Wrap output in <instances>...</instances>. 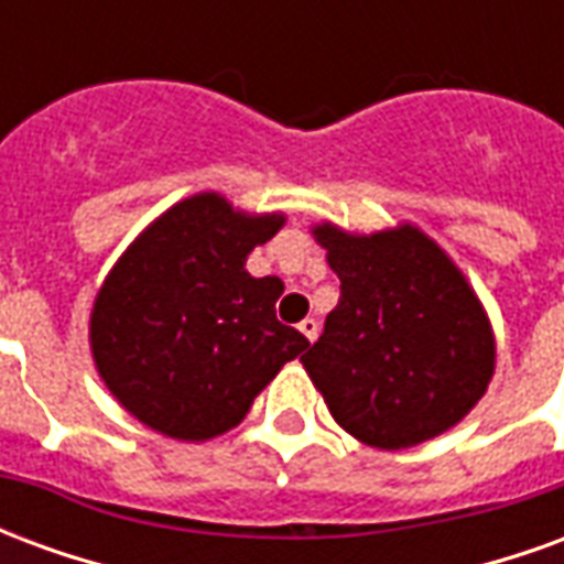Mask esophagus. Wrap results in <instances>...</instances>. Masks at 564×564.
<instances>
[{"label": "esophagus", "mask_w": 564, "mask_h": 564, "mask_svg": "<svg viewBox=\"0 0 564 564\" xmlns=\"http://www.w3.org/2000/svg\"><path fill=\"white\" fill-rule=\"evenodd\" d=\"M299 332L305 335L307 341L314 344V341H317V335H319V323L314 317H305L302 323H299Z\"/></svg>", "instance_id": "esophagus-1"}]
</instances>
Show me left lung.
Returning <instances> with one entry per match:
<instances>
[{
  "mask_svg": "<svg viewBox=\"0 0 564 564\" xmlns=\"http://www.w3.org/2000/svg\"><path fill=\"white\" fill-rule=\"evenodd\" d=\"M314 235L329 250L341 299L302 362L332 416L380 449L447 432L496 366L471 286L414 226L354 238L326 223Z\"/></svg>",
  "mask_w": 564,
  "mask_h": 564,
  "instance_id": "left-lung-1",
  "label": "left lung"
}]
</instances>
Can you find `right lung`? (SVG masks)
Wrapping results in <instances>:
<instances>
[{"instance_id":"add662e5","label":"right lung","mask_w":564,"mask_h":564,"mask_svg":"<svg viewBox=\"0 0 564 564\" xmlns=\"http://www.w3.org/2000/svg\"><path fill=\"white\" fill-rule=\"evenodd\" d=\"M283 217H245L202 193L165 210L108 274L93 359L117 402L177 441L241 423L283 362L311 347L278 319L281 278H250V250Z\"/></svg>"}]
</instances>
